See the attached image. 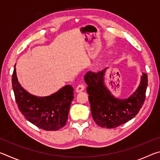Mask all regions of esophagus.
I'll use <instances>...</instances> for the list:
<instances>
[{
  "label": "esophagus",
  "mask_w": 160,
  "mask_h": 160,
  "mask_svg": "<svg viewBox=\"0 0 160 160\" xmlns=\"http://www.w3.org/2000/svg\"><path fill=\"white\" fill-rule=\"evenodd\" d=\"M85 86L82 85V84H80V85H78L76 89H75V91L77 92H82L84 90H85Z\"/></svg>",
  "instance_id": "34e87169"
}]
</instances>
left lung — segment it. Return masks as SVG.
<instances>
[{
    "instance_id": "left-lung-1",
    "label": "left lung",
    "mask_w": 160,
    "mask_h": 160,
    "mask_svg": "<svg viewBox=\"0 0 160 160\" xmlns=\"http://www.w3.org/2000/svg\"><path fill=\"white\" fill-rule=\"evenodd\" d=\"M105 70L89 71L85 80L88 85L91 112L94 121L103 128H113L135 117L144 104L148 87V75L143 73L136 92L126 99H115L104 85Z\"/></svg>"
}]
</instances>
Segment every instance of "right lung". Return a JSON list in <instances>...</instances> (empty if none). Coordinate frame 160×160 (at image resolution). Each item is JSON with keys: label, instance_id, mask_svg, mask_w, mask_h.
Here are the masks:
<instances>
[{"label": "right lung", "instance_id": "obj_1", "mask_svg": "<svg viewBox=\"0 0 160 160\" xmlns=\"http://www.w3.org/2000/svg\"><path fill=\"white\" fill-rule=\"evenodd\" d=\"M12 86L18 109L29 122L45 131H58L66 125L74 94L71 85L63 87L51 96L37 97L22 88L15 67Z\"/></svg>", "mask_w": 160, "mask_h": 160}]
</instances>
